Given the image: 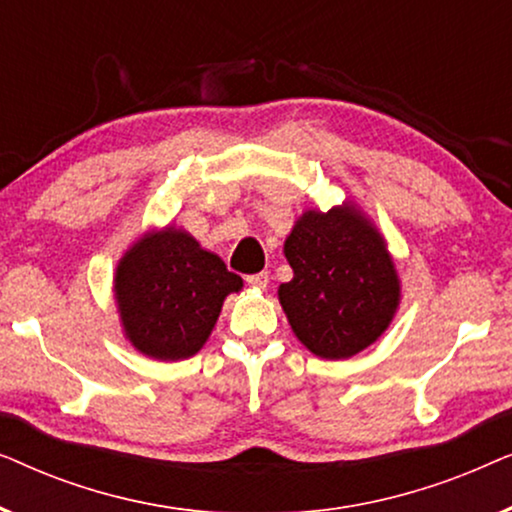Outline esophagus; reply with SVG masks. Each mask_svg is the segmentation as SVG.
Listing matches in <instances>:
<instances>
[{
  "mask_svg": "<svg viewBox=\"0 0 512 512\" xmlns=\"http://www.w3.org/2000/svg\"><path fill=\"white\" fill-rule=\"evenodd\" d=\"M268 282H270L268 272H256V275L247 277V284L254 286V289H261V291L265 289V286H268Z\"/></svg>",
  "mask_w": 512,
  "mask_h": 512,
  "instance_id": "1",
  "label": "esophagus"
}]
</instances>
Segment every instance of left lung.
<instances>
[{
	"instance_id": "left-lung-1",
	"label": "left lung",
	"mask_w": 512,
	"mask_h": 512,
	"mask_svg": "<svg viewBox=\"0 0 512 512\" xmlns=\"http://www.w3.org/2000/svg\"><path fill=\"white\" fill-rule=\"evenodd\" d=\"M293 279L279 284L291 331L314 356L352 359L382 338L401 305L387 240L354 202L305 209L284 240Z\"/></svg>"
}]
</instances>
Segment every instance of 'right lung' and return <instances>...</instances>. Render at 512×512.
I'll use <instances>...</instances> for the list:
<instances>
[{
	"label": "right lung",
	"mask_w": 512,
	"mask_h": 512,
	"mask_svg": "<svg viewBox=\"0 0 512 512\" xmlns=\"http://www.w3.org/2000/svg\"><path fill=\"white\" fill-rule=\"evenodd\" d=\"M242 284L184 228H153L130 244L114 272L123 335L149 359H188L212 335L223 300Z\"/></svg>",
	"instance_id": "right-lung-1"
}]
</instances>
